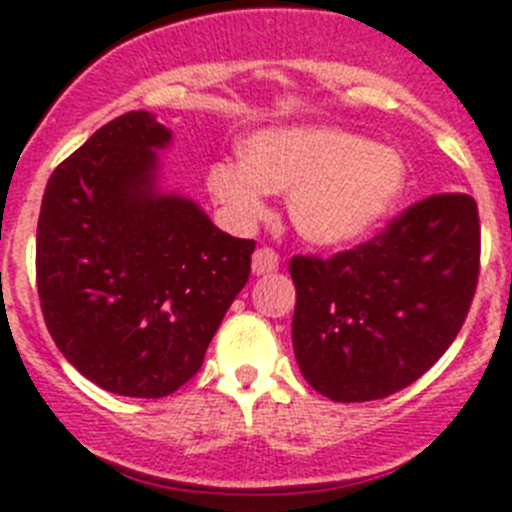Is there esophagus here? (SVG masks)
<instances>
[{
	"label": "esophagus",
	"instance_id": "34e87169",
	"mask_svg": "<svg viewBox=\"0 0 512 512\" xmlns=\"http://www.w3.org/2000/svg\"><path fill=\"white\" fill-rule=\"evenodd\" d=\"M279 269V256L271 248H259L253 253L251 259V271L256 277H264V274H271V271Z\"/></svg>",
	"mask_w": 512,
	"mask_h": 512
}]
</instances>
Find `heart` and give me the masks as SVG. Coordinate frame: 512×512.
<instances>
[{"label": "heart", "mask_w": 512, "mask_h": 512, "mask_svg": "<svg viewBox=\"0 0 512 512\" xmlns=\"http://www.w3.org/2000/svg\"><path fill=\"white\" fill-rule=\"evenodd\" d=\"M408 187L397 148L328 125L253 133L243 161H217L207 192L235 228H251L269 210V192H289L287 212L312 246L361 241L395 210Z\"/></svg>", "instance_id": "obj_1"}]
</instances>
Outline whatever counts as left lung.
Returning <instances> with one entry per match:
<instances>
[{"instance_id": "left-lung-1", "label": "left lung", "mask_w": 512, "mask_h": 512, "mask_svg": "<svg viewBox=\"0 0 512 512\" xmlns=\"http://www.w3.org/2000/svg\"><path fill=\"white\" fill-rule=\"evenodd\" d=\"M292 346L312 390L382 400L423 377L451 346L479 274L469 194H433L390 228L333 259L295 256Z\"/></svg>"}]
</instances>
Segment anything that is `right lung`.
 I'll return each instance as SVG.
<instances>
[{
	"instance_id": "right-lung-1",
	"label": "right lung",
	"mask_w": 512,
	"mask_h": 512,
	"mask_svg": "<svg viewBox=\"0 0 512 512\" xmlns=\"http://www.w3.org/2000/svg\"><path fill=\"white\" fill-rule=\"evenodd\" d=\"M171 130L146 110L99 128L51 174L35 271L48 333L76 372L122 397L197 374L251 274L256 243L161 184Z\"/></svg>"
}]
</instances>
